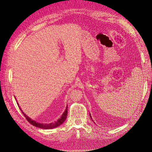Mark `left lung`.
<instances>
[{
  "instance_id": "8db88e82",
  "label": "left lung",
  "mask_w": 152,
  "mask_h": 152,
  "mask_svg": "<svg viewBox=\"0 0 152 152\" xmlns=\"http://www.w3.org/2000/svg\"><path fill=\"white\" fill-rule=\"evenodd\" d=\"M90 115V117H91V118L92 119V121H93V118H92V117H91V114H89Z\"/></svg>"
}]
</instances>
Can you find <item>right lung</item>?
Returning <instances> with one entry per match:
<instances>
[{
  "label": "right lung",
  "instance_id": "add662e5",
  "mask_svg": "<svg viewBox=\"0 0 152 152\" xmlns=\"http://www.w3.org/2000/svg\"><path fill=\"white\" fill-rule=\"evenodd\" d=\"M16 99V98H15ZM18 104H19L18 103ZM68 106H66V108L65 110V112L62 114V115L61 116L60 118H59L58 121H56V122H52L50 124H41V123H39L37 122H36L34 120H32L31 118H30V117H28L22 111L21 108L20 107V109L22 113L24 115V116L25 117V118H26V120L29 122V123H30L31 125H33L37 127H39L40 129H54L56 128L59 126H61V124L65 121L66 117H67V113H68Z\"/></svg>",
  "mask_w": 152,
  "mask_h": 152
}]
</instances>
